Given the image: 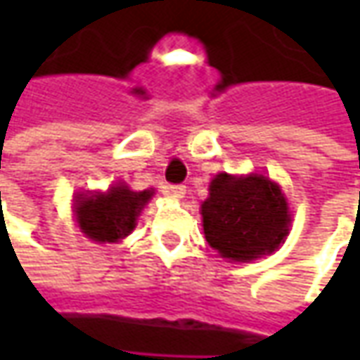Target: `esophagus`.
Returning <instances> with one entry per match:
<instances>
[{
	"instance_id": "obj_1",
	"label": "esophagus",
	"mask_w": 360,
	"mask_h": 360,
	"mask_svg": "<svg viewBox=\"0 0 360 360\" xmlns=\"http://www.w3.org/2000/svg\"><path fill=\"white\" fill-rule=\"evenodd\" d=\"M185 191H187L185 185H169V187H167V193L172 196H175V198H183Z\"/></svg>"
}]
</instances>
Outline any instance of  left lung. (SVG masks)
<instances>
[{"mask_svg":"<svg viewBox=\"0 0 360 360\" xmlns=\"http://www.w3.org/2000/svg\"><path fill=\"white\" fill-rule=\"evenodd\" d=\"M289 221L281 191L262 175L219 173L202 204L206 241L221 257L237 262L274 252L285 241Z\"/></svg>","mask_w":360,"mask_h":360,"instance_id":"1","label":"left lung"}]
</instances>
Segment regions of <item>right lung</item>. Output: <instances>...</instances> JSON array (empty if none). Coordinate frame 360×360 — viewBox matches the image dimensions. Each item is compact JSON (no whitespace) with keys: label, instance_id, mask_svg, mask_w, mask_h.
<instances>
[{"label":"right lung","instance_id":"add662e5","mask_svg":"<svg viewBox=\"0 0 360 360\" xmlns=\"http://www.w3.org/2000/svg\"><path fill=\"white\" fill-rule=\"evenodd\" d=\"M152 191L134 193L125 185L111 187L105 195L77 198V221L82 233L100 243H113L134 229L136 216L148 202Z\"/></svg>","mask_w":360,"mask_h":360}]
</instances>
